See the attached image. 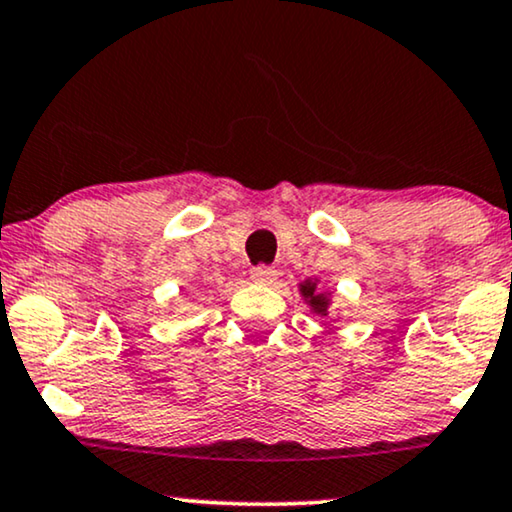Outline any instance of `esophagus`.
I'll list each match as a JSON object with an SVG mask.
<instances>
[{
	"label": "esophagus",
	"mask_w": 512,
	"mask_h": 512,
	"mask_svg": "<svg viewBox=\"0 0 512 512\" xmlns=\"http://www.w3.org/2000/svg\"><path fill=\"white\" fill-rule=\"evenodd\" d=\"M276 276H278V271L274 267H267V264H260V267L250 269L252 281L262 283V286H269V283H274Z\"/></svg>",
	"instance_id": "1"
}]
</instances>
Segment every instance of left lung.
I'll list each match as a JSON object with an SVG mask.
<instances>
[{
	"label": "left lung",
	"instance_id": "left-lung-1",
	"mask_svg": "<svg viewBox=\"0 0 512 512\" xmlns=\"http://www.w3.org/2000/svg\"><path fill=\"white\" fill-rule=\"evenodd\" d=\"M300 295L302 300L309 304L314 314H319L326 319L328 307H331V293H323L319 288V278H307V281L300 283Z\"/></svg>",
	"mask_w": 512,
	"mask_h": 512
}]
</instances>
